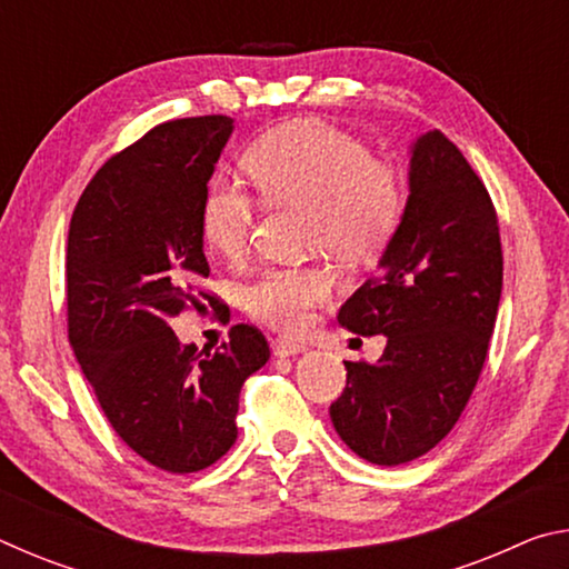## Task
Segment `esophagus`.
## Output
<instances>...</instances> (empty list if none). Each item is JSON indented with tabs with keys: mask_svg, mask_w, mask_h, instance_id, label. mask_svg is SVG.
Segmentation results:
<instances>
[{
	"mask_svg": "<svg viewBox=\"0 0 569 569\" xmlns=\"http://www.w3.org/2000/svg\"><path fill=\"white\" fill-rule=\"evenodd\" d=\"M306 351V343H298L291 339H278L273 343V356L276 359H288V356H296V353H303Z\"/></svg>",
	"mask_w": 569,
	"mask_h": 569,
	"instance_id": "1",
	"label": "esophagus"
}]
</instances>
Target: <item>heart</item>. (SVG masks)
Masks as SVG:
<instances>
[{"mask_svg":"<svg viewBox=\"0 0 569 569\" xmlns=\"http://www.w3.org/2000/svg\"><path fill=\"white\" fill-rule=\"evenodd\" d=\"M243 170L263 203L303 208L306 243L341 261L377 258L401 220L399 172L323 120H291L263 132L243 152ZM253 226L256 203L243 188L213 182L206 190L200 236L218 258L238 263ZM331 291L333 276L323 266L268 268L243 288V306L271 329L301 331Z\"/></svg>","mask_w":569,"mask_h":569,"instance_id":"b5f03b06","label":"heart"}]
</instances>
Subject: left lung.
I'll list each match as a JSON object with an SVG mask.
<instances>
[{"instance_id":"8db88e82","label":"left lung","mask_w":569,"mask_h":569,"mask_svg":"<svg viewBox=\"0 0 569 569\" xmlns=\"http://www.w3.org/2000/svg\"><path fill=\"white\" fill-rule=\"evenodd\" d=\"M379 273L341 306L339 323L387 336L377 363L343 361L331 403L353 455L397 467L445 439L477 387L502 296V243L492 200L439 130L409 148V198Z\"/></svg>"}]
</instances>
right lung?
Segmentation results:
<instances>
[{
  "mask_svg": "<svg viewBox=\"0 0 569 569\" xmlns=\"http://www.w3.org/2000/svg\"><path fill=\"white\" fill-rule=\"evenodd\" d=\"M230 132L226 114L152 128L98 170L67 236L77 361L118 437L172 475L216 465L236 445L240 387L271 356L246 323L206 356L170 329L186 306L210 303L198 291L210 276L200 203Z\"/></svg>",
  "mask_w": 569,
  "mask_h": 569,
  "instance_id": "right-lung-1",
  "label": "right lung"
}]
</instances>
